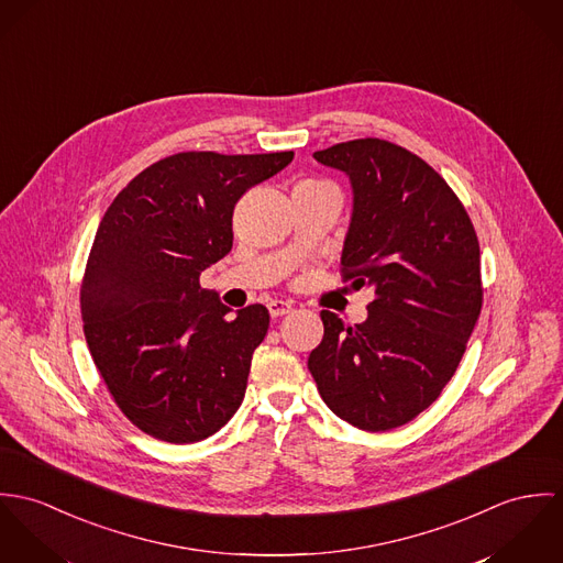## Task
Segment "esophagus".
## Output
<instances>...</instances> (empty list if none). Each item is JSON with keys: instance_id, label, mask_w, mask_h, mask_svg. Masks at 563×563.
<instances>
[{"instance_id": "1", "label": "esophagus", "mask_w": 563, "mask_h": 563, "mask_svg": "<svg viewBox=\"0 0 563 563\" xmlns=\"http://www.w3.org/2000/svg\"><path fill=\"white\" fill-rule=\"evenodd\" d=\"M267 309H269L272 317H283V314L294 311L291 302H285V300H272V302L267 305Z\"/></svg>"}]
</instances>
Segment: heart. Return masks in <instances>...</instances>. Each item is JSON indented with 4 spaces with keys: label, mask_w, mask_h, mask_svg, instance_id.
<instances>
[{
    "label": "heart",
    "mask_w": 563,
    "mask_h": 563,
    "mask_svg": "<svg viewBox=\"0 0 563 563\" xmlns=\"http://www.w3.org/2000/svg\"><path fill=\"white\" fill-rule=\"evenodd\" d=\"M314 186H330V184L314 181V179H305V181H298V184H296V188H314Z\"/></svg>",
    "instance_id": "b5f03b06"
}]
</instances>
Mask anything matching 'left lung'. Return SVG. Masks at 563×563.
<instances>
[{
  "label": "left lung",
  "mask_w": 563,
  "mask_h": 563,
  "mask_svg": "<svg viewBox=\"0 0 563 563\" xmlns=\"http://www.w3.org/2000/svg\"><path fill=\"white\" fill-rule=\"evenodd\" d=\"M312 157L350 177L341 272L375 296L356 325L321 311L309 369L339 419L386 432L430 408L462 361L484 298L479 242L460 198L415 153L363 137Z\"/></svg>",
  "instance_id": "1"
}]
</instances>
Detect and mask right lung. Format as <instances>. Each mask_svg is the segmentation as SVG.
<instances>
[{
    "instance_id": "add662e5",
    "label": "right lung",
    "mask_w": 563,
    "mask_h": 563,
    "mask_svg": "<svg viewBox=\"0 0 563 563\" xmlns=\"http://www.w3.org/2000/svg\"><path fill=\"white\" fill-rule=\"evenodd\" d=\"M294 151H188L155 162L108 207L81 280L92 361L126 419L175 444L216 434L242 406L269 312L229 319L200 274L233 249V209Z\"/></svg>"
}]
</instances>
